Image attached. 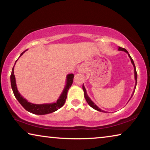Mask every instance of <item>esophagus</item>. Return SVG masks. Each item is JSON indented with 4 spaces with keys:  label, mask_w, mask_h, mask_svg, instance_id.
<instances>
[{
    "label": "esophagus",
    "mask_w": 150,
    "mask_h": 150,
    "mask_svg": "<svg viewBox=\"0 0 150 150\" xmlns=\"http://www.w3.org/2000/svg\"><path fill=\"white\" fill-rule=\"evenodd\" d=\"M79 70V72H83V70L82 69H81V68Z\"/></svg>",
    "instance_id": "esophagus-1"
}]
</instances>
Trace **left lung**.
<instances>
[{"label":"left lung","mask_w":150,"mask_h":150,"mask_svg":"<svg viewBox=\"0 0 150 150\" xmlns=\"http://www.w3.org/2000/svg\"><path fill=\"white\" fill-rule=\"evenodd\" d=\"M118 50H121V51H124V52H126L127 54H128L129 57H130V58L131 62H132V63L133 65H134V75H135V79H136V86H135V87H134V92H133V93H132V96H133V95H134V91H135L136 87V84H137V72H136V69L135 65H134V61H133V59H132V58L131 57V56L130 55V54H128V51H127V50L125 49V48H122V47H119ZM83 91H84V96H85V99H86V101H87V103L88 104V105H89L91 106V107L93 108L94 109H95V110H96L100 111V112H105V111L102 110H101V109H100L99 108H98V106H96V105H95V104L93 102V101L90 99V98L88 97V95H87V92H86L85 88V87H84V85H83ZM131 98H132V97H131Z\"/></svg>","instance_id":"1"}]
</instances>
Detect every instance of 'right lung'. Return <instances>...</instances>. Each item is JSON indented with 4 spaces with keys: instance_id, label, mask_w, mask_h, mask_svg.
<instances>
[{
    "instance_id": "1",
    "label": "right lung",
    "mask_w": 150,
    "mask_h": 150,
    "mask_svg": "<svg viewBox=\"0 0 150 150\" xmlns=\"http://www.w3.org/2000/svg\"><path fill=\"white\" fill-rule=\"evenodd\" d=\"M25 50L20 54V57L26 52ZM15 62V63H16ZM15 65V64H14ZM14 67L12 69V73L11 75V87L13 91V93L16 97L18 101L20 103L23 107L26 109L27 111L30 112L35 114V115H46V114L52 113L56 111L58 109L62 107L65 103L66 98H67V91L69 89L71 86L73 84V77H74V75L73 74H69L67 76V84H66L65 87L63 90L62 95L60 96L59 99L57 100L56 103H52V104H45V105H35V104L30 103L28 101L24 98L22 96L20 95L18 91L17 90L16 85V80H15V76L14 74Z\"/></svg>"
}]
</instances>
